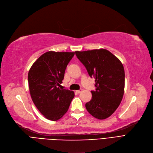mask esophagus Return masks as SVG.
Masks as SVG:
<instances>
[{
	"mask_svg": "<svg viewBox=\"0 0 153 153\" xmlns=\"http://www.w3.org/2000/svg\"><path fill=\"white\" fill-rule=\"evenodd\" d=\"M82 91V89H79V90H78V91H76V92L78 93V94H79V93H81Z\"/></svg>",
	"mask_w": 153,
	"mask_h": 153,
	"instance_id": "34e87169",
	"label": "esophagus"
}]
</instances>
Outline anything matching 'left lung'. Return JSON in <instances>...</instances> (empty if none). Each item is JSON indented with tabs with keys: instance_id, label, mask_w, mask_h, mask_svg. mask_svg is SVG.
<instances>
[{
	"instance_id": "left-lung-1",
	"label": "left lung",
	"mask_w": 153,
	"mask_h": 153,
	"mask_svg": "<svg viewBox=\"0 0 153 153\" xmlns=\"http://www.w3.org/2000/svg\"><path fill=\"white\" fill-rule=\"evenodd\" d=\"M91 77L95 79V91L85 108L94 117H109L120 105L125 88V70L118 58L105 49L76 51Z\"/></svg>"
}]
</instances>
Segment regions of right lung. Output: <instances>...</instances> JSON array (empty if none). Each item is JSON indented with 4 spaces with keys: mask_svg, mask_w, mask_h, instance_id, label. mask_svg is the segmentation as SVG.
Here are the masks:
<instances>
[{
    "mask_svg": "<svg viewBox=\"0 0 153 153\" xmlns=\"http://www.w3.org/2000/svg\"><path fill=\"white\" fill-rule=\"evenodd\" d=\"M74 52L48 51L31 66L28 74L32 100L46 118L56 121L65 114L74 92L62 89L64 72Z\"/></svg>",
    "mask_w": 153,
    "mask_h": 153,
    "instance_id": "add662e5",
    "label": "right lung"
}]
</instances>
